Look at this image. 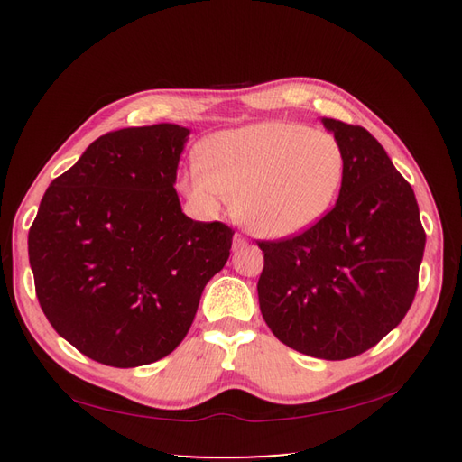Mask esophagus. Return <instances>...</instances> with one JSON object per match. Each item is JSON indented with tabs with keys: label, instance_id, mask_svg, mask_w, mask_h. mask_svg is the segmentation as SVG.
<instances>
[{
	"label": "esophagus",
	"instance_id": "esophagus-1",
	"mask_svg": "<svg viewBox=\"0 0 462 462\" xmlns=\"http://www.w3.org/2000/svg\"><path fill=\"white\" fill-rule=\"evenodd\" d=\"M248 246V240L242 236V234H234V238H232V250L234 252H238V250H242V248H246Z\"/></svg>",
	"mask_w": 462,
	"mask_h": 462
}]
</instances>
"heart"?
Instances as JSON below:
<instances>
[{
    "label": "heart",
    "mask_w": 462,
    "mask_h": 462,
    "mask_svg": "<svg viewBox=\"0 0 462 462\" xmlns=\"http://www.w3.org/2000/svg\"><path fill=\"white\" fill-rule=\"evenodd\" d=\"M346 154L329 133L286 121L220 131L202 146V164L182 172L180 189L204 214L236 199L240 222L262 238L306 232L337 200Z\"/></svg>",
    "instance_id": "heart-1"
}]
</instances>
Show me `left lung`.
<instances>
[{
	"label": "left lung",
	"instance_id": "left-lung-1",
	"mask_svg": "<svg viewBox=\"0 0 462 462\" xmlns=\"http://www.w3.org/2000/svg\"><path fill=\"white\" fill-rule=\"evenodd\" d=\"M346 154L339 199L298 236L258 242L262 316L311 357H356L395 329L413 303L425 230L411 184L363 126L321 119Z\"/></svg>",
	"mask_w": 462,
	"mask_h": 462
}]
</instances>
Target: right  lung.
I'll use <instances>...</instances> for the list:
<instances>
[{
	"mask_svg": "<svg viewBox=\"0 0 462 462\" xmlns=\"http://www.w3.org/2000/svg\"><path fill=\"white\" fill-rule=\"evenodd\" d=\"M189 134L159 123L99 136L49 184L29 230L45 318L105 365L174 351L230 256L232 228L189 218L174 190Z\"/></svg>",
	"mask_w": 462,
	"mask_h": 462,
	"instance_id": "obj_1",
	"label": "right lung"
}]
</instances>
